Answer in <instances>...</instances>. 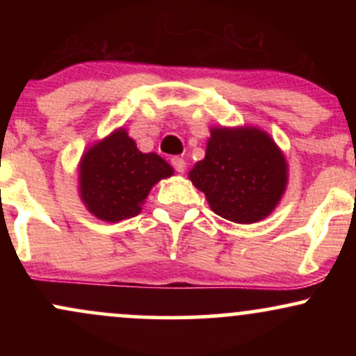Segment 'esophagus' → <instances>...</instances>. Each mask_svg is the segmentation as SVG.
Returning a JSON list of instances; mask_svg holds the SVG:
<instances>
[{
	"mask_svg": "<svg viewBox=\"0 0 356 356\" xmlns=\"http://www.w3.org/2000/svg\"><path fill=\"white\" fill-rule=\"evenodd\" d=\"M170 164H172V167L177 172H184V170H186V161H184L182 157H172L170 159Z\"/></svg>",
	"mask_w": 356,
	"mask_h": 356,
	"instance_id": "obj_1",
	"label": "esophagus"
}]
</instances>
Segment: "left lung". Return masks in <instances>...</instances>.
<instances>
[{
    "label": "left lung",
    "instance_id": "obj_1",
    "mask_svg": "<svg viewBox=\"0 0 356 356\" xmlns=\"http://www.w3.org/2000/svg\"><path fill=\"white\" fill-rule=\"evenodd\" d=\"M189 179L220 218L251 224L271 214L286 187V161L257 129H212Z\"/></svg>",
    "mask_w": 356,
    "mask_h": 356
}]
</instances>
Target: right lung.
<instances>
[{
	"label": "right lung",
	"instance_id": "right-lung-1",
	"mask_svg": "<svg viewBox=\"0 0 356 356\" xmlns=\"http://www.w3.org/2000/svg\"><path fill=\"white\" fill-rule=\"evenodd\" d=\"M172 172V167L157 154H142L120 129L81 159V199L99 219L108 222L130 219L140 212V204L154 184Z\"/></svg>",
	"mask_w": 356,
	"mask_h": 356
}]
</instances>
